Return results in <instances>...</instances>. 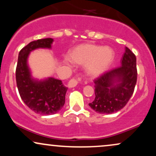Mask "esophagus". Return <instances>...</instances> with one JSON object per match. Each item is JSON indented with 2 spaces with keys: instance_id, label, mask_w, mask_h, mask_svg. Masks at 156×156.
I'll return each instance as SVG.
<instances>
[{
  "instance_id": "obj_1",
  "label": "esophagus",
  "mask_w": 156,
  "mask_h": 156,
  "mask_svg": "<svg viewBox=\"0 0 156 156\" xmlns=\"http://www.w3.org/2000/svg\"><path fill=\"white\" fill-rule=\"evenodd\" d=\"M77 84H78V80H77L76 79H75V78H73V79H71L69 81V83H68V87H70V88H72V87H76Z\"/></svg>"
}]
</instances>
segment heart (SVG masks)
I'll use <instances>...</instances> for the list:
<instances>
[{"label": "heart", "mask_w": 156, "mask_h": 156, "mask_svg": "<svg viewBox=\"0 0 156 156\" xmlns=\"http://www.w3.org/2000/svg\"><path fill=\"white\" fill-rule=\"evenodd\" d=\"M69 58L73 63L87 64V72L95 76L108 69L114 59V51L107 46L85 44L75 48Z\"/></svg>", "instance_id": "obj_1"}]
</instances>
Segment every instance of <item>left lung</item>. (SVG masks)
Returning a JSON list of instances; mask_svg holds the SVG:
<instances>
[{
  "instance_id": "8db88e82",
  "label": "left lung",
  "mask_w": 156,
  "mask_h": 156,
  "mask_svg": "<svg viewBox=\"0 0 156 156\" xmlns=\"http://www.w3.org/2000/svg\"><path fill=\"white\" fill-rule=\"evenodd\" d=\"M136 80V58L125 47L120 67L94 80L95 98L89 105L99 114H112L121 110L131 98Z\"/></svg>"
}]
</instances>
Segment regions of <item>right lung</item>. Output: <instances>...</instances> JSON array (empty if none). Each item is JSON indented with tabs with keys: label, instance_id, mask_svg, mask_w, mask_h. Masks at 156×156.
<instances>
[{
	"label": "right lung",
	"instance_id": "obj_1",
	"mask_svg": "<svg viewBox=\"0 0 156 156\" xmlns=\"http://www.w3.org/2000/svg\"><path fill=\"white\" fill-rule=\"evenodd\" d=\"M53 42L52 38H46L27 44L20 51L16 68V82L21 99L31 110L42 115L59 112L65 103L67 88L62 80L53 78L34 79L28 66V57L31 51L38 48L51 49Z\"/></svg>",
	"mask_w": 156,
	"mask_h": 156
}]
</instances>
